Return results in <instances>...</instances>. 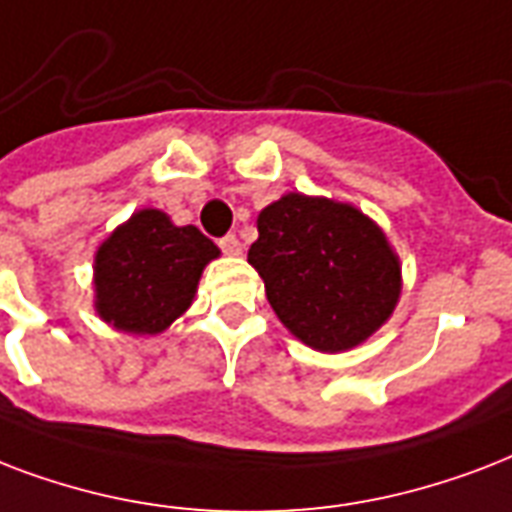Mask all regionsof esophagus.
Masks as SVG:
<instances>
[{
  "mask_svg": "<svg viewBox=\"0 0 512 512\" xmlns=\"http://www.w3.org/2000/svg\"><path fill=\"white\" fill-rule=\"evenodd\" d=\"M219 245H221V251L227 253V256H243V245H240V240H237L235 235L221 237Z\"/></svg>",
  "mask_w": 512,
  "mask_h": 512,
  "instance_id": "obj_1",
  "label": "esophagus"
}]
</instances>
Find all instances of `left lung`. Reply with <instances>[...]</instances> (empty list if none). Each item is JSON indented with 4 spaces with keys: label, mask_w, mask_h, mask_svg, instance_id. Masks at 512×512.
Wrapping results in <instances>:
<instances>
[{
    "label": "left lung",
    "mask_w": 512,
    "mask_h": 512,
    "mask_svg": "<svg viewBox=\"0 0 512 512\" xmlns=\"http://www.w3.org/2000/svg\"><path fill=\"white\" fill-rule=\"evenodd\" d=\"M248 251L272 310L318 352L358 347L392 318L403 291L384 229L350 202L288 192L256 219Z\"/></svg>",
    "instance_id": "1"
}]
</instances>
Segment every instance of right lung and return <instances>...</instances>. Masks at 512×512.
I'll use <instances>...</instances> for the list:
<instances>
[{
	"mask_svg": "<svg viewBox=\"0 0 512 512\" xmlns=\"http://www.w3.org/2000/svg\"><path fill=\"white\" fill-rule=\"evenodd\" d=\"M219 256L197 227H178L160 208H141L95 251V315L122 334H162L192 307L202 269Z\"/></svg>",
	"mask_w": 512,
	"mask_h": 512,
	"instance_id": "1",
	"label": "right lung"
}]
</instances>
